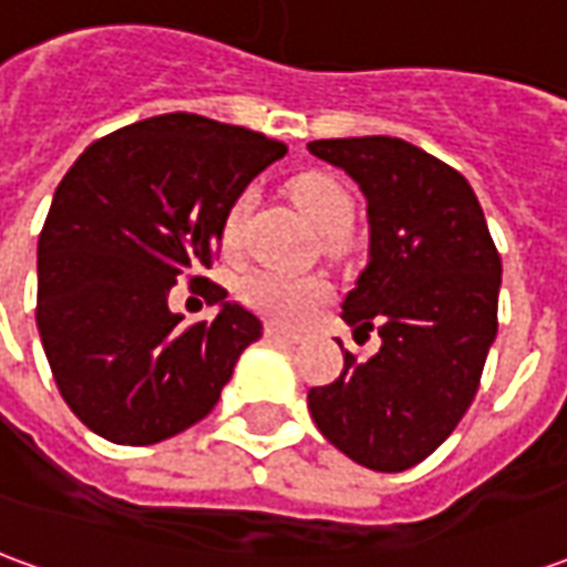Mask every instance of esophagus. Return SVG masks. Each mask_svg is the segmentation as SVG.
<instances>
[{
    "label": "esophagus",
    "mask_w": 567,
    "mask_h": 567,
    "mask_svg": "<svg viewBox=\"0 0 567 567\" xmlns=\"http://www.w3.org/2000/svg\"><path fill=\"white\" fill-rule=\"evenodd\" d=\"M264 333H267L270 340H279V343H297V340H300V333L291 331V328H282V324H267Z\"/></svg>",
    "instance_id": "1"
}]
</instances>
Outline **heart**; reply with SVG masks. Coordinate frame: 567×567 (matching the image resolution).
<instances>
[{
    "mask_svg": "<svg viewBox=\"0 0 567 567\" xmlns=\"http://www.w3.org/2000/svg\"><path fill=\"white\" fill-rule=\"evenodd\" d=\"M288 197L297 212L307 218V224L319 236H340L352 224L355 206L352 197L333 175L328 173H303L288 182ZM248 212V197H236L221 218V246L224 251H234L243 230V218ZM239 300L251 312L276 324H297L309 319L316 309L331 297V282L321 276H303V272L282 270H255L239 279L236 288Z\"/></svg>",
    "mask_w": 567,
    "mask_h": 567,
    "instance_id": "b5f03b06",
    "label": "heart"
}]
</instances>
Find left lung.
I'll return each mask as SVG.
<instances>
[{
    "mask_svg": "<svg viewBox=\"0 0 567 567\" xmlns=\"http://www.w3.org/2000/svg\"><path fill=\"white\" fill-rule=\"evenodd\" d=\"M309 151L368 199L370 260L343 319L382 337L377 355L346 352L343 373L309 389V413L352 462L398 474L450 437L480 389L498 333V248L474 187L427 151L392 136L319 140Z\"/></svg>",
    "mask_w": 567,
    "mask_h": 567,
    "instance_id": "left-lung-1",
    "label": "left lung"
}]
</instances>
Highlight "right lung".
Wrapping results in <instances>:
<instances>
[{
  "label": "right lung",
  "instance_id": "obj_1",
  "mask_svg": "<svg viewBox=\"0 0 567 567\" xmlns=\"http://www.w3.org/2000/svg\"><path fill=\"white\" fill-rule=\"evenodd\" d=\"M282 142L203 115H157L84 148L39 236L35 324L69 410L93 434L148 446L218 404L260 319L203 282L212 321L166 307L182 272L206 270L221 218Z\"/></svg>",
  "mask_w": 567,
  "mask_h": 567
}]
</instances>
